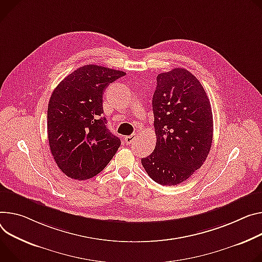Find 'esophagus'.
Here are the masks:
<instances>
[{
    "label": "esophagus",
    "mask_w": 262,
    "mask_h": 262,
    "mask_svg": "<svg viewBox=\"0 0 262 262\" xmlns=\"http://www.w3.org/2000/svg\"><path fill=\"white\" fill-rule=\"evenodd\" d=\"M136 138H137V136L134 134V135H132V136H127V137H125L124 138V141H125V143L126 144H132L133 143V142L136 140Z\"/></svg>",
    "instance_id": "34e87169"
}]
</instances>
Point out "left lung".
Here are the masks:
<instances>
[{"instance_id":"1","label":"left lung","mask_w":262,"mask_h":262,"mask_svg":"<svg viewBox=\"0 0 262 262\" xmlns=\"http://www.w3.org/2000/svg\"><path fill=\"white\" fill-rule=\"evenodd\" d=\"M157 143L141 160L158 184L174 186L206 161L213 138L211 104L200 80L184 68L157 76L152 97Z\"/></svg>"}]
</instances>
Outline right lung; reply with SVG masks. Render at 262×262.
<instances>
[{
    "label": "right lung",
    "mask_w": 262,
    "mask_h": 262,
    "mask_svg": "<svg viewBox=\"0 0 262 262\" xmlns=\"http://www.w3.org/2000/svg\"><path fill=\"white\" fill-rule=\"evenodd\" d=\"M125 73L86 64L68 75L53 91L48 104L47 132L59 169L74 180H88L104 169L121 141L103 117L102 95Z\"/></svg>",
    "instance_id": "obj_1"
}]
</instances>
